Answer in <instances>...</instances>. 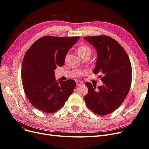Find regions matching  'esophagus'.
Returning <instances> with one entry per match:
<instances>
[{
	"label": "esophagus",
	"instance_id": "1",
	"mask_svg": "<svg viewBox=\"0 0 149 149\" xmlns=\"http://www.w3.org/2000/svg\"><path fill=\"white\" fill-rule=\"evenodd\" d=\"M76 83H77V85L78 86H80V85H81V84H83V83L82 81H80V80H77V81H76Z\"/></svg>",
	"mask_w": 149,
	"mask_h": 149
}]
</instances>
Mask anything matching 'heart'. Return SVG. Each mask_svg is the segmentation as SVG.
<instances>
[{
	"instance_id": "heart-1",
	"label": "heart",
	"mask_w": 149,
	"mask_h": 149,
	"mask_svg": "<svg viewBox=\"0 0 149 149\" xmlns=\"http://www.w3.org/2000/svg\"><path fill=\"white\" fill-rule=\"evenodd\" d=\"M77 52L79 56L81 57L84 56H86V55H91L92 52V49L88 45H81L79 49H78Z\"/></svg>"
}]
</instances>
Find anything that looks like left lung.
Instances as JSON below:
<instances>
[{"instance_id": "1", "label": "left lung", "mask_w": 149, "mask_h": 149, "mask_svg": "<svg viewBox=\"0 0 149 149\" xmlns=\"http://www.w3.org/2000/svg\"><path fill=\"white\" fill-rule=\"evenodd\" d=\"M84 38L97 51L93 74H100L103 83L97 89L91 83H86L88 93L84 100L91 111L100 116L106 115L121 105L130 91L132 77L130 61L122 46L111 37L102 35Z\"/></svg>"}]
</instances>
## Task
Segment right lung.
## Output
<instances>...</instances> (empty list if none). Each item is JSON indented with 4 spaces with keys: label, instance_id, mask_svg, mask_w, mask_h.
<instances>
[{
    "label": "right lung",
    "instance_id": "1",
    "mask_svg": "<svg viewBox=\"0 0 149 149\" xmlns=\"http://www.w3.org/2000/svg\"><path fill=\"white\" fill-rule=\"evenodd\" d=\"M79 38L45 36L26 51L22 65L23 88L29 102L39 110L56 112L72 93L75 81L57 82L54 70L63 66L67 52Z\"/></svg>",
    "mask_w": 149,
    "mask_h": 149
}]
</instances>
